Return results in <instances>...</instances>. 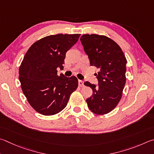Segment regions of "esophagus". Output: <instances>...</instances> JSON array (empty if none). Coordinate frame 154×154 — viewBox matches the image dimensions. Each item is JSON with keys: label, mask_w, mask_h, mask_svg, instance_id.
I'll return each mask as SVG.
<instances>
[{"label": "esophagus", "mask_w": 154, "mask_h": 154, "mask_svg": "<svg viewBox=\"0 0 154 154\" xmlns=\"http://www.w3.org/2000/svg\"><path fill=\"white\" fill-rule=\"evenodd\" d=\"M79 87H83V86H84V82L82 81V80H79Z\"/></svg>", "instance_id": "1"}]
</instances>
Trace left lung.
<instances>
[{
    "mask_svg": "<svg viewBox=\"0 0 154 154\" xmlns=\"http://www.w3.org/2000/svg\"><path fill=\"white\" fill-rule=\"evenodd\" d=\"M80 41L91 66L99 69L95 74L98 85L85 82L93 92L86 101L94 114H106L117 106L122 98L126 83V59L119 45L106 36L84 34Z\"/></svg>",
    "mask_w": 154,
    "mask_h": 154,
    "instance_id": "1",
    "label": "left lung"
}]
</instances>
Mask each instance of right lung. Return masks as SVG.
<instances>
[{"label": "right lung", "mask_w": 154, "mask_h": 154, "mask_svg": "<svg viewBox=\"0 0 154 154\" xmlns=\"http://www.w3.org/2000/svg\"><path fill=\"white\" fill-rule=\"evenodd\" d=\"M80 34L51 35L34 42L27 51L19 69L21 87L29 105L39 114L55 115L66 107L76 90V77L59 75L66 53Z\"/></svg>", "instance_id": "add662e5"}]
</instances>
